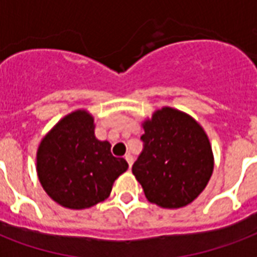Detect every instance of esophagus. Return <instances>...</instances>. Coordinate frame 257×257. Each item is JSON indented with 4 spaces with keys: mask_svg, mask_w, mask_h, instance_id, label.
<instances>
[{
    "mask_svg": "<svg viewBox=\"0 0 257 257\" xmlns=\"http://www.w3.org/2000/svg\"><path fill=\"white\" fill-rule=\"evenodd\" d=\"M125 160H126V162H128L129 168L132 167V164H134V157L131 156V154H126V156H125Z\"/></svg>",
    "mask_w": 257,
    "mask_h": 257,
    "instance_id": "esophagus-1",
    "label": "esophagus"
}]
</instances>
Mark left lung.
<instances>
[{
  "instance_id": "8db88e82",
  "label": "left lung",
  "mask_w": 257,
  "mask_h": 257,
  "mask_svg": "<svg viewBox=\"0 0 257 257\" xmlns=\"http://www.w3.org/2000/svg\"><path fill=\"white\" fill-rule=\"evenodd\" d=\"M143 150L132 172L146 198L162 208H182L198 197L213 171L208 136L197 121L165 107L146 121Z\"/></svg>"
}]
</instances>
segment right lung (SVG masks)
<instances>
[{
  "label": "right lung",
  "mask_w": 257,
  "mask_h": 257,
  "mask_svg": "<svg viewBox=\"0 0 257 257\" xmlns=\"http://www.w3.org/2000/svg\"><path fill=\"white\" fill-rule=\"evenodd\" d=\"M128 162L111 154V145L95 138L93 118L75 111L42 139L37 173L47 194L62 206L85 209L110 195Z\"/></svg>",
  "instance_id": "add662e5"
}]
</instances>
